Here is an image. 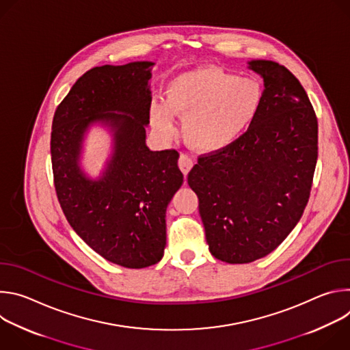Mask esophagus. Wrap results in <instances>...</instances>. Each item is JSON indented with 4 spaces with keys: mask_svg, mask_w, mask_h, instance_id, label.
I'll list each match as a JSON object with an SVG mask.
<instances>
[{
    "mask_svg": "<svg viewBox=\"0 0 350 350\" xmlns=\"http://www.w3.org/2000/svg\"><path fill=\"white\" fill-rule=\"evenodd\" d=\"M192 166H193V161H192L188 155L181 154V155H180V159H178V167H180V170L183 172L184 176H187V174L189 173V170H191Z\"/></svg>",
    "mask_w": 350,
    "mask_h": 350,
    "instance_id": "esophagus-1",
    "label": "esophagus"
}]
</instances>
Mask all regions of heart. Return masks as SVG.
Listing matches in <instances>:
<instances>
[{
	"label": "heart",
	"instance_id": "1",
	"mask_svg": "<svg viewBox=\"0 0 350 350\" xmlns=\"http://www.w3.org/2000/svg\"><path fill=\"white\" fill-rule=\"evenodd\" d=\"M166 101H154L151 120L163 134H173L174 116L183 118V135L202 152L230 146L255 120L263 87L254 77H238L216 66H201L174 76Z\"/></svg>",
	"mask_w": 350,
	"mask_h": 350
}]
</instances>
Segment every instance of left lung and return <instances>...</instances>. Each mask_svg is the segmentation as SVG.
<instances>
[{"label":"left lung","instance_id":"8db88e82","mask_svg":"<svg viewBox=\"0 0 350 350\" xmlns=\"http://www.w3.org/2000/svg\"><path fill=\"white\" fill-rule=\"evenodd\" d=\"M263 101L247 131L205 155L188 174L211 254L226 263L267 256L308 205L317 163V118L299 80L282 65L254 59Z\"/></svg>","mask_w":350,"mask_h":350}]
</instances>
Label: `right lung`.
<instances>
[{
  "label": "right lung",
  "mask_w": 350,
  "mask_h": 350,
  "mask_svg": "<svg viewBox=\"0 0 350 350\" xmlns=\"http://www.w3.org/2000/svg\"><path fill=\"white\" fill-rule=\"evenodd\" d=\"M154 62L104 65L84 73L58 107L51 161L61 208L77 235L104 259L142 269L163 258L166 209L183 184L174 149L145 144ZM101 125L111 154L95 179L81 167L83 141Z\"/></svg>",
  "instance_id": "obj_1"
}]
</instances>
